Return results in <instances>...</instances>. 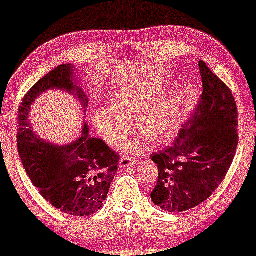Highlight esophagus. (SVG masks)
I'll return each mask as SVG.
<instances>
[{
  "label": "esophagus",
  "instance_id": "esophagus-1",
  "mask_svg": "<svg viewBox=\"0 0 256 256\" xmlns=\"http://www.w3.org/2000/svg\"><path fill=\"white\" fill-rule=\"evenodd\" d=\"M134 164V158L131 156H126L124 155L122 158H120V162H119V167L120 168H126V167H130Z\"/></svg>",
  "mask_w": 256,
  "mask_h": 256
}]
</instances>
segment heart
Wrapping results in <instances>:
<instances>
[{
    "label": "heart",
    "mask_w": 256,
    "mask_h": 256,
    "mask_svg": "<svg viewBox=\"0 0 256 256\" xmlns=\"http://www.w3.org/2000/svg\"><path fill=\"white\" fill-rule=\"evenodd\" d=\"M136 119V131L150 143L158 144L171 137L174 126V110L165 100L156 101V90L142 83L126 85L112 102L110 110L95 116L100 136L116 144L128 136L131 122Z\"/></svg>",
    "instance_id": "1"
}]
</instances>
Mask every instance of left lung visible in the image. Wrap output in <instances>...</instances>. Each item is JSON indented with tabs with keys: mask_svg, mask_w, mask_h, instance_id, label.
Returning a JSON list of instances; mask_svg holds the SVG:
<instances>
[{
	"mask_svg": "<svg viewBox=\"0 0 256 256\" xmlns=\"http://www.w3.org/2000/svg\"><path fill=\"white\" fill-rule=\"evenodd\" d=\"M204 92L192 118L171 146L154 152L158 178L150 198L171 213L196 207L224 180L238 144V112L232 91L202 60Z\"/></svg>",
	"mask_w": 256,
	"mask_h": 256,
	"instance_id": "left-lung-1",
	"label": "left lung"
}]
</instances>
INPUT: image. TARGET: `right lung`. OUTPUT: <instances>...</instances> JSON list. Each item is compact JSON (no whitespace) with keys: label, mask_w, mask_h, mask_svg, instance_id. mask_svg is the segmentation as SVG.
I'll return each instance as SVG.
<instances>
[{"label":"right lung","mask_w":256,"mask_h":256,"mask_svg":"<svg viewBox=\"0 0 256 256\" xmlns=\"http://www.w3.org/2000/svg\"><path fill=\"white\" fill-rule=\"evenodd\" d=\"M62 89L74 94L84 107L88 98L73 78L71 64H60L26 92L18 110V152L32 184L61 212L86 216L101 210L119 167V154L104 140L83 134L67 146H52L34 134L28 122L31 104L46 90Z\"/></svg>","instance_id":"right-lung-1"}]
</instances>
